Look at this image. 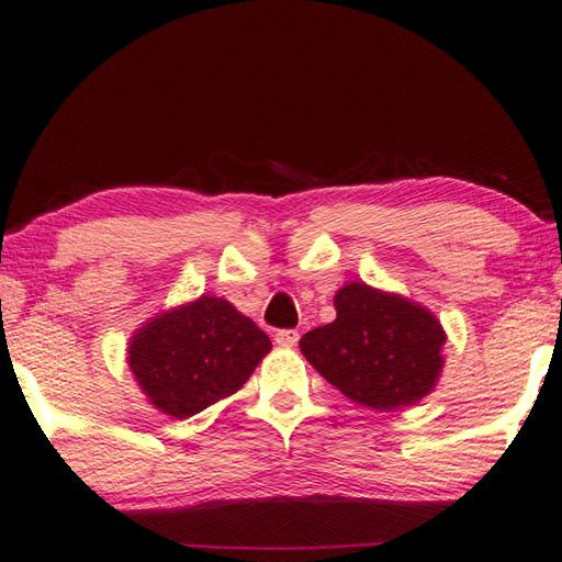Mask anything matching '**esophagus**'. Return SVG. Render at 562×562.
Returning a JSON list of instances; mask_svg holds the SVG:
<instances>
[{
    "mask_svg": "<svg viewBox=\"0 0 562 562\" xmlns=\"http://www.w3.org/2000/svg\"><path fill=\"white\" fill-rule=\"evenodd\" d=\"M299 338H301L299 330L286 328V330H279V334H276V344H279L281 348H293L299 344Z\"/></svg>",
    "mask_w": 562,
    "mask_h": 562,
    "instance_id": "1",
    "label": "esophagus"
}]
</instances>
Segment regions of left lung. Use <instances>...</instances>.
<instances>
[{
	"label": "left lung",
	"mask_w": 562,
	"mask_h": 562,
	"mask_svg": "<svg viewBox=\"0 0 562 562\" xmlns=\"http://www.w3.org/2000/svg\"><path fill=\"white\" fill-rule=\"evenodd\" d=\"M336 321L301 338L306 361L346 398L373 411L416 406L443 373L446 330L434 311L363 281L334 296Z\"/></svg>",
	"instance_id": "left-lung-1"
}]
</instances>
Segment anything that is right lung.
<instances>
[{
    "label": "right lung",
    "instance_id": "1",
    "mask_svg": "<svg viewBox=\"0 0 562 562\" xmlns=\"http://www.w3.org/2000/svg\"><path fill=\"white\" fill-rule=\"evenodd\" d=\"M269 351L251 318L204 293L144 321L128 338L126 363L146 401L181 420L234 395Z\"/></svg>",
    "mask_w": 562,
    "mask_h": 562
}]
</instances>
